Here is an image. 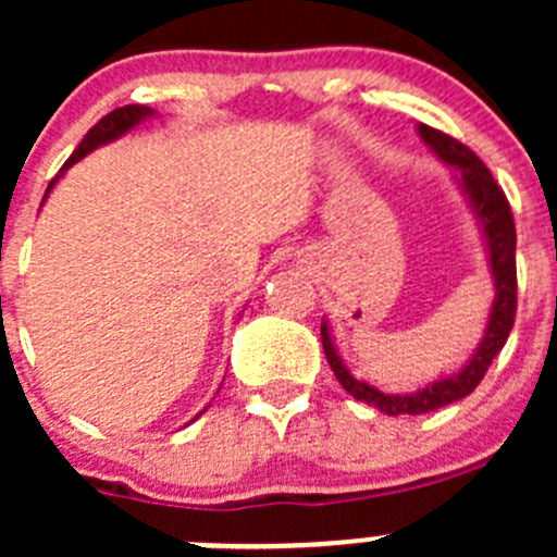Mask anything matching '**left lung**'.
<instances>
[{
	"instance_id": "left-lung-1",
	"label": "left lung",
	"mask_w": 557,
	"mask_h": 557,
	"mask_svg": "<svg viewBox=\"0 0 557 557\" xmlns=\"http://www.w3.org/2000/svg\"><path fill=\"white\" fill-rule=\"evenodd\" d=\"M420 137L431 145L436 156L447 164L458 166L460 185L469 194L471 207H474L476 218L482 223V232L487 239V252H491V269L493 283H496V299L491 307V320H487L485 336H482L480 347L471 356V361L460 369L453 377L440 380V383L425 385L423 391L409 393V396H398V393H383L374 385L356 380L345 369V363L336 356L334 345H331L329 325H320V339H323V352L329 358L331 372L336 374L342 387L350 393L352 398L363 404H372L385 414H423L434 412V409L447 407V404L460 401L469 396L476 385L482 383L485 372L491 369L493 358L502 352L507 345V336L515 325V312H518V267H515V245H518V234H515V218L512 207H509L507 196H504L502 185L493 180L491 170L476 159L474 150L466 148L463 143L450 137V134L431 128L420 123Z\"/></svg>"
}]
</instances>
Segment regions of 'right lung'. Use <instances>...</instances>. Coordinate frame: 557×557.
<instances>
[{
  "instance_id": "obj_1",
  "label": "right lung",
  "mask_w": 557,
  "mask_h": 557,
  "mask_svg": "<svg viewBox=\"0 0 557 557\" xmlns=\"http://www.w3.org/2000/svg\"><path fill=\"white\" fill-rule=\"evenodd\" d=\"M148 115H153V110H150V107H143V104H126V107H117V110L107 112V115L97 123V126L88 128V134H86V137H83V143L77 145L75 153H72L70 159H66L64 170H70V166L75 164V161H81L83 156L91 153V150L99 148V145L112 143V139H117V137H121V134H126L128 128H134L139 121H145V117H148ZM53 183H55V180H50L48 190L53 188Z\"/></svg>"
}]
</instances>
